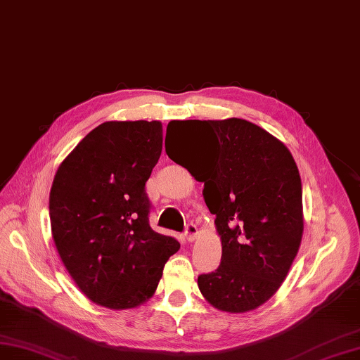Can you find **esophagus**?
I'll return each instance as SVG.
<instances>
[{
    "mask_svg": "<svg viewBox=\"0 0 360 360\" xmlns=\"http://www.w3.org/2000/svg\"><path fill=\"white\" fill-rule=\"evenodd\" d=\"M198 237H199L198 226L196 224H188L187 229H186V238H187V241L193 243V241L198 240Z\"/></svg>",
    "mask_w": 360,
    "mask_h": 360,
    "instance_id": "obj_1",
    "label": "esophagus"
}]
</instances>
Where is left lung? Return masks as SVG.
<instances>
[{"label": "left lung", "instance_id": "left-lung-1", "mask_svg": "<svg viewBox=\"0 0 360 360\" xmlns=\"http://www.w3.org/2000/svg\"><path fill=\"white\" fill-rule=\"evenodd\" d=\"M203 122L211 137L199 149L166 148L173 161L203 182L205 203L215 214L221 264L200 274L198 285L215 309L250 312L281 288L299 252L300 173L290 149L255 123L238 117Z\"/></svg>", "mask_w": 360, "mask_h": 360}]
</instances>
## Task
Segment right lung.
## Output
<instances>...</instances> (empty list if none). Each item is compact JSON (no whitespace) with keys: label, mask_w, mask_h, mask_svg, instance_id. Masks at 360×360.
Masks as SVG:
<instances>
[{"label":"right lung","mask_w":360,"mask_h":360,"mask_svg":"<svg viewBox=\"0 0 360 360\" xmlns=\"http://www.w3.org/2000/svg\"><path fill=\"white\" fill-rule=\"evenodd\" d=\"M161 150V122H104L61 161L51 187L61 262L81 292L108 309L146 303L179 250L178 240L149 226L145 184Z\"/></svg>","instance_id":"1"}]
</instances>
